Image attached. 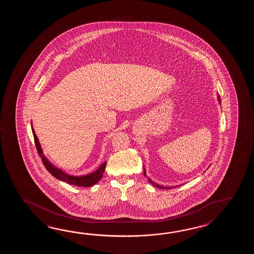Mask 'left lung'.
I'll list each match as a JSON object with an SVG mask.
<instances>
[{
  "instance_id": "1",
  "label": "left lung",
  "mask_w": 254,
  "mask_h": 254,
  "mask_svg": "<svg viewBox=\"0 0 254 254\" xmlns=\"http://www.w3.org/2000/svg\"><path fill=\"white\" fill-rule=\"evenodd\" d=\"M218 101H219V103H221V98H220V95H219V94H218ZM143 174H144V176H146L145 170H144V169H143ZM148 181H149V182H150V184H152L154 187H156V188H160V189H173V188H175V187H176V186H174V187H164V186H161V185H159V184L153 183L150 178H148Z\"/></svg>"
}]
</instances>
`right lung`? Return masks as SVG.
<instances>
[{"label":"right lung","instance_id":"right-lung-1","mask_svg":"<svg viewBox=\"0 0 254 254\" xmlns=\"http://www.w3.org/2000/svg\"><path fill=\"white\" fill-rule=\"evenodd\" d=\"M32 130H33V138H34V142H35V146L36 149L38 151L39 155L42 159L43 165L46 168V170L48 171L49 173H51L53 176L55 178L58 179L60 181L65 182L67 184H72L75 186H79V187H91L92 185L97 184L98 182L103 177V173L105 171V167H106V162H103V164L98 168L96 171L92 172V173L86 174V175H82V176H74V175H70L68 173H65L64 171H62L59 168L55 167L52 162L48 161V159L44 156L43 154V150L41 144L39 142L38 138L35 134V131L32 127Z\"/></svg>","mask_w":254,"mask_h":254}]
</instances>
